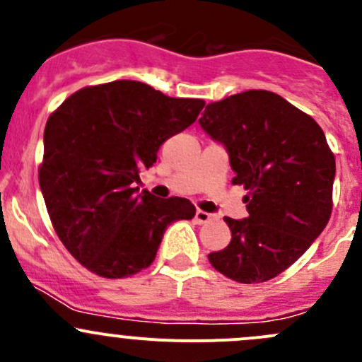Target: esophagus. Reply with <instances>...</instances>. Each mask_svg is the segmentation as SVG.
<instances>
[{
  "mask_svg": "<svg viewBox=\"0 0 362 362\" xmlns=\"http://www.w3.org/2000/svg\"><path fill=\"white\" fill-rule=\"evenodd\" d=\"M194 218H196V222H198V224H208V222L214 218V215L206 214V211H203V210H198V211H196Z\"/></svg>",
  "mask_w": 362,
  "mask_h": 362,
  "instance_id": "34e87169",
  "label": "esophagus"
}]
</instances>
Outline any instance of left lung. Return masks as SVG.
<instances>
[{"mask_svg": "<svg viewBox=\"0 0 362 362\" xmlns=\"http://www.w3.org/2000/svg\"><path fill=\"white\" fill-rule=\"evenodd\" d=\"M199 124L229 152L249 217H226L231 242L208 254L240 284L275 279L324 231L333 210L337 163L324 131L272 90H245L206 105Z\"/></svg>", "mask_w": 362, "mask_h": 362, "instance_id": "obj_1", "label": "left lung"}]
</instances>
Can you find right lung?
<instances>
[{
  "mask_svg": "<svg viewBox=\"0 0 362 362\" xmlns=\"http://www.w3.org/2000/svg\"><path fill=\"white\" fill-rule=\"evenodd\" d=\"M203 107L115 80L76 90L50 113L40 189L57 236L83 268L103 279L136 275L154 262L168 226L194 217L189 199L136 194L133 184Z\"/></svg>",
  "mask_w": 362,
  "mask_h": 362,
  "instance_id": "add662e5",
  "label": "right lung"
}]
</instances>
